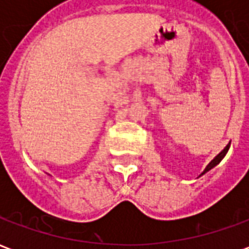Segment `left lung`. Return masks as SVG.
Wrapping results in <instances>:
<instances>
[{
	"label": "left lung",
	"mask_w": 249,
	"mask_h": 249,
	"mask_svg": "<svg viewBox=\"0 0 249 249\" xmlns=\"http://www.w3.org/2000/svg\"><path fill=\"white\" fill-rule=\"evenodd\" d=\"M228 149H230V145L227 146V148H225L224 151L221 152V153H220L219 156L216 157V159H214L213 161H212V162H211V164H209L208 167H207V169H205V172H208V171H211V169H212V168L216 167V165H217V164H219V162L221 161V160H223V159H224V156H225V155H227V152H228Z\"/></svg>",
	"instance_id": "left-lung-1"
}]
</instances>
